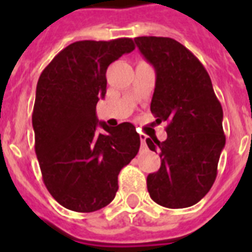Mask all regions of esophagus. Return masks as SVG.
Wrapping results in <instances>:
<instances>
[{"label":"esophagus","instance_id":"obj_1","mask_svg":"<svg viewBox=\"0 0 252 252\" xmlns=\"http://www.w3.org/2000/svg\"><path fill=\"white\" fill-rule=\"evenodd\" d=\"M141 137V144L142 146H145V136H140Z\"/></svg>","mask_w":252,"mask_h":252}]
</instances>
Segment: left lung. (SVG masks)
Segmentation results:
<instances>
[{
  "mask_svg": "<svg viewBox=\"0 0 252 252\" xmlns=\"http://www.w3.org/2000/svg\"><path fill=\"white\" fill-rule=\"evenodd\" d=\"M140 52L156 70L150 111L167 122V138H146L159 152L161 167L149 174L150 197L162 207L179 209L199 203L217 176L225 146L223 112L203 64L171 37H134Z\"/></svg>",
  "mask_w": 252,
  "mask_h": 252,
  "instance_id": "8db88e82",
  "label": "left lung"
}]
</instances>
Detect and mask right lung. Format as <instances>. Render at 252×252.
I'll return each instance as SVG.
<instances>
[{"mask_svg":"<svg viewBox=\"0 0 252 252\" xmlns=\"http://www.w3.org/2000/svg\"><path fill=\"white\" fill-rule=\"evenodd\" d=\"M133 49L129 37L76 41L39 77L35 152L45 187L66 209L89 213L108 205L118 192L119 172L138 153L133 124L108 126L96 118L108 65Z\"/></svg>","mask_w":252,"mask_h":252,"instance_id":"add662e5","label":"right lung"}]
</instances>
